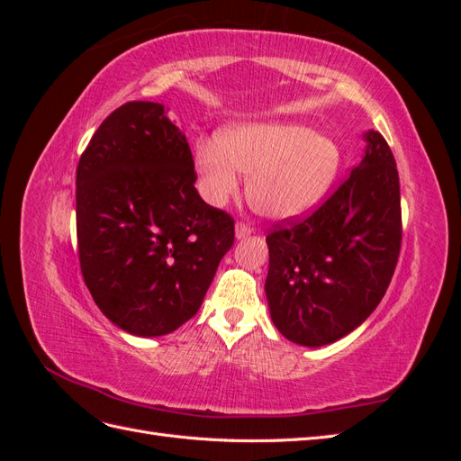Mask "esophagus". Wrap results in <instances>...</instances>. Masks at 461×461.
<instances>
[{
    "label": "esophagus",
    "mask_w": 461,
    "mask_h": 461,
    "mask_svg": "<svg viewBox=\"0 0 461 461\" xmlns=\"http://www.w3.org/2000/svg\"><path fill=\"white\" fill-rule=\"evenodd\" d=\"M254 232V229L252 227H248V225H244V222H239V225H236V229H234V236H236V240H244V239H248L249 234Z\"/></svg>",
    "instance_id": "obj_1"
}]
</instances>
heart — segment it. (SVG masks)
<instances>
[{
    "label": "heart",
    "instance_id": "obj_1",
    "mask_svg": "<svg viewBox=\"0 0 461 461\" xmlns=\"http://www.w3.org/2000/svg\"><path fill=\"white\" fill-rule=\"evenodd\" d=\"M340 149L300 122H242L196 144L198 186L205 202L225 205L248 176V202L271 221L302 217L337 178Z\"/></svg>",
    "mask_w": 461,
    "mask_h": 461
}]
</instances>
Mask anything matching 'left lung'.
Segmentation results:
<instances>
[{
  "instance_id": "8db88e82",
  "label": "left lung",
  "mask_w": 461,
  "mask_h": 461,
  "mask_svg": "<svg viewBox=\"0 0 461 461\" xmlns=\"http://www.w3.org/2000/svg\"><path fill=\"white\" fill-rule=\"evenodd\" d=\"M366 149L342 186L308 219L267 236L265 296L290 342L340 340L375 312L394 275L402 242L400 180L384 138L367 131Z\"/></svg>"
}]
</instances>
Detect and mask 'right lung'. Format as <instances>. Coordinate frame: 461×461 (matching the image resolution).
Returning <instances> with one entry per match:
<instances>
[{
	"mask_svg": "<svg viewBox=\"0 0 461 461\" xmlns=\"http://www.w3.org/2000/svg\"><path fill=\"white\" fill-rule=\"evenodd\" d=\"M165 105L129 102L95 131L77 167V239L97 308L134 337L196 315L234 221L194 186L192 151Z\"/></svg>",
	"mask_w": 461,
	"mask_h": 461,
	"instance_id": "1",
	"label": "right lung"
}]
</instances>
